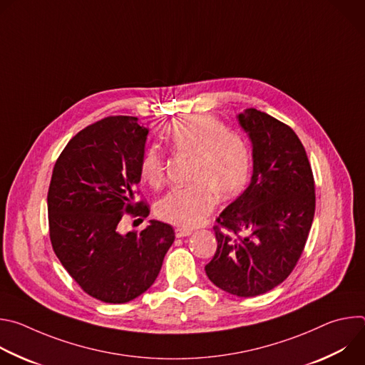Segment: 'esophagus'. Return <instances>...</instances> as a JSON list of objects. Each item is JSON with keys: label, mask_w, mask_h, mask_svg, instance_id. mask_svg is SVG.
Segmentation results:
<instances>
[{"label": "esophagus", "mask_w": 365, "mask_h": 365, "mask_svg": "<svg viewBox=\"0 0 365 365\" xmlns=\"http://www.w3.org/2000/svg\"><path fill=\"white\" fill-rule=\"evenodd\" d=\"M175 234H176L178 238H183V237L190 235V234H192V230H189V228H176V230H175Z\"/></svg>", "instance_id": "34e87169"}]
</instances>
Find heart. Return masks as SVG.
<instances>
[{
    "instance_id": "1",
    "label": "heart",
    "mask_w": 365,
    "mask_h": 365,
    "mask_svg": "<svg viewBox=\"0 0 365 365\" xmlns=\"http://www.w3.org/2000/svg\"><path fill=\"white\" fill-rule=\"evenodd\" d=\"M169 148L192 159L187 187L173 189L155 203V215L179 228L197 225L217 200L238 196L250 178L251 155L245 141L212 115L180 118L166 128ZM166 162L155 148H147L140 160V175L150 186L165 180Z\"/></svg>"
}]
</instances>
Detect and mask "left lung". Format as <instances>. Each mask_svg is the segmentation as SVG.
Segmentation results:
<instances>
[{"mask_svg":"<svg viewBox=\"0 0 365 365\" xmlns=\"http://www.w3.org/2000/svg\"><path fill=\"white\" fill-rule=\"evenodd\" d=\"M252 145L248 187L217 218L218 247L206 276L240 297L263 294L289 277L315 215V180L296 133L272 115L238 114Z\"/></svg>","mask_w":365,"mask_h":365,"instance_id":"8db88e82","label":"left lung"}]
</instances>
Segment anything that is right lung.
Here are the masks:
<instances>
[{
  "instance_id": "right-lung-1",
  "label": "right lung",
  "mask_w": 365,
  "mask_h": 365,
  "mask_svg": "<svg viewBox=\"0 0 365 365\" xmlns=\"http://www.w3.org/2000/svg\"><path fill=\"white\" fill-rule=\"evenodd\" d=\"M148 128L135 117H107L79 131L63 148L47 193L50 241L62 266L89 296L127 303L159 276L175 241L169 224L150 221L121 234L125 215L145 218L135 202Z\"/></svg>"
}]
</instances>
